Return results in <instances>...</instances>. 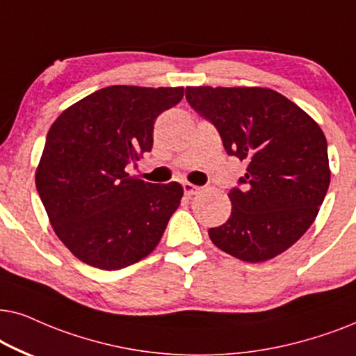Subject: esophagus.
<instances>
[{"label":"esophagus","mask_w":356,"mask_h":356,"mask_svg":"<svg viewBox=\"0 0 356 356\" xmlns=\"http://www.w3.org/2000/svg\"><path fill=\"white\" fill-rule=\"evenodd\" d=\"M182 187H184V192H186V195H188V197L197 195V193L200 192V187L193 186V184H191V182H184Z\"/></svg>","instance_id":"obj_1"}]
</instances>
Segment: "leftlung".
Listing matches in <instances>:
<instances>
[{
    "mask_svg": "<svg viewBox=\"0 0 356 356\" xmlns=\"http://www.w3.org/2000/svg\"><path fill=\"white\" fill-rule=\"evenodd\" d=\"M229 156L248 161L231 188V216L210 227L216 248L245 262L285 252L316 220L330 184L327 141L307 113L267 88H187Z\"/></svg>",
    "mask_w": 356,
    "mask_h": 356,
    "instance_id": "1",
    "label": "left lung"
}]
</instances>
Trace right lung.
Segmentation results:
<instances>
[{"label": "right lung", "instance_id": "1", "mask_svg": "<svg viewBox=\"0 0 356 356\" xmlns=\"http://www.w3.org/2000/svg\"><path fill=\"white\" fill-rule=\"evenodd\" d=\"M184 88L108 86L66 108L47 134L35 186L56 236L81 262L120 270L159 244L181 184H149L127 165L153 148L154 120Z\"/></svg>", "mask_w": 356, "mask_h": 356}]
</instances>
